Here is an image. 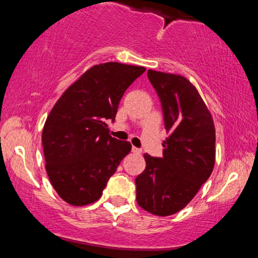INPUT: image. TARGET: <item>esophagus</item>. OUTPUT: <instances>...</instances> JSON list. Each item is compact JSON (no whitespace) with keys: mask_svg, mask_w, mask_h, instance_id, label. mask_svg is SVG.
<instances>
[{"mask_svg":"<svg viewBox=\"0 0 258 258\" xmlns=\"http://www.w3.org/2000/svg\"><path fill=\"white\" fill-rule=\"evenodd\" d=\"M132 152L135 154H142V150L139 149V148H136V147L132 148Z\"/></svg>","mask_w":258,"mask_h":258,"instance_id":"esophagus-1","label":"esophagus"}]
</instances>
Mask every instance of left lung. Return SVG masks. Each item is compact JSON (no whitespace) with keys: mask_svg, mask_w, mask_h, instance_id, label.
I'll return each mask as SVG.
<instances>
[{"mask_svg":"<svg viewBox=\"0 0 258 258\" xmlns=\"http://www.w3.org/2000/svg\"><path fill=\"white\" fill-rule=\"evenodd\" d=\"M164 111L162 158L144 154L146 170L136 178L137 203L156 216H170L190 203L211 176L216 130L211 112L195 86L176 74L148 70Z\"/></svg>","mask_w":258,"mask_h":258,"instance_id":"8db88e82","label":"left lung"}]
</instances>
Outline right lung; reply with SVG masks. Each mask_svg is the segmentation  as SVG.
<instances>
[{
    "instance_id": "obj_1",
    "label": "right lung",
    "mask_w": 258,
    "mask_h": 258,
    "mask_svg": "<svg viewBox=\"0 0 258 258\" xmlns=\"http://www.w3.org/2000/svg\"><path fill=\"white\" fill-rule=\"evenodd\" d=\"M146 68L121 63L94 65L57 100L42 131L46 171L65 203L85 206L102 197L103 189L131 143L109 135L128 86Z\"/></svg>"
}]
</instances>
